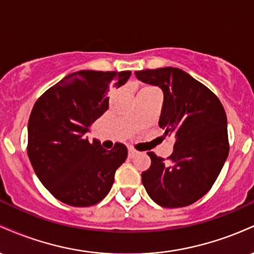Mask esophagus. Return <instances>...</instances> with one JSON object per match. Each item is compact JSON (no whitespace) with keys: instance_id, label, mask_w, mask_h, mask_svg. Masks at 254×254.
<instances>
[{"instance_id":"1","label":"esophagus","mask_w":254,"mask_h":254,"mask_svg":"<svg viewBox=\"0 0 254 254\" xmlns=\"http://www.w3.org/2000/svg\"><path fill=\"white\" fill-rule=\"evenodd\" d=\"M137 154V151L135 149H132V148H129V157H133Z\"/></svg>"}]
</instances>
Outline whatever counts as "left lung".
I'll return each instance as SVG.
<instances>
[{
  "instance_id": "8db88e82",
  "label": "left lung",
  "mask_w": 254,
  "mask_h": 254,
  "mask_svg": "<svg viewBox=\"0 0 254 254\" xmlns=\"http://www.w3.org/2000/svg\"><path fill=\"white\" fill-rule=\"evenodd\" d=\"M135 75L142 82L161 88L164 105L159 127L165 136H176L168 161L148 153L151 165L142 173L145 191L165 208L190 205L210 190L228 157L222 104L208 87L182 69H145Z\"/></svg>"
}]
</instances>
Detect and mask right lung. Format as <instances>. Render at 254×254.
<instances>
[{"label":"right lung","mask_w":254,"mask_h":254,"mask_svg":"<svg viewBox=\"0 0 254 254\" xmlns=\"http://www.w3.org/2000/svg\"><path fill=\"white\" fill-rule=\"evenodd\" d=\"M131 71L80 70L66 75L34 104L28 121L27 153L42 184L61 202L94 205L107 196L127 149L90 143L84 133L109 110L111 87H121Z\"/></svg>","instance_id":"obj_1"}]
</instances>
